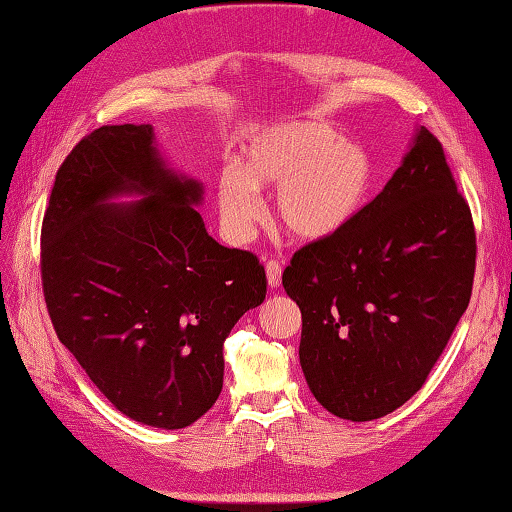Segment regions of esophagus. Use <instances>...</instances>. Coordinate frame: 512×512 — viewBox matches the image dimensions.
<instances>
[{
	"label": "esophagus",
	"mask_w": 512,
	"mask_h": 512,
	"mask_svg": "<svg viewBox=\"0 0 512 512\" xmlns=\"http://www.w3.org/2000/svg\"><path fill=\"white\" fill-rule=\"evenodd\" d=\"M281 263L279 261H267L265 265V274H267V285H270L272 290H276L281 285Z\"/></svg>",
	"instance_id": "obj_1"
}]
</instances>
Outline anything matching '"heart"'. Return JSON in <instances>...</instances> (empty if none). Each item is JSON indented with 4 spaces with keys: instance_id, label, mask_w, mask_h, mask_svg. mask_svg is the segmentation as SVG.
<instances>
[{
    "instance_id": "obj_1",
    "label": "heart",
    "mask_w": 512,
    "mask_h": 512,
    "mask_svg": "<svg viewBox=\"0 0 512 512\" xmlns=\"http://www.w3.org/2000/svg\"><path fill=\"white\" fill-rule=\"evenodd\" d=\"M373 157L319 121L283 123L247 143L240 166H224L215 179L224 231L245 240L261 215L263 188H276V218L290 236L319 242L348 227L373 186Z\"/></svg>"
}]
</instances>
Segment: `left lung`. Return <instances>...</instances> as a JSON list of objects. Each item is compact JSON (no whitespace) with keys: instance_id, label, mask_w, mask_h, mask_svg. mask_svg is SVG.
<instances>
[{"instance_id":"left-lung-1","label":"left lung","mask_w":512,"mask_h":512,"mask_svg":"<svg viewBox=\"0 0 512 512\" xmlns=\"http://www.w3.org/2000/svg\"><path fill=\"white\" fill-rule=\"evenodd\" d=\"M477 242L443 148L418 125L380 195L337 236L292 256L299 362L337 418L391 414L423 387L470 303Z\"/></svg>"}]
</instances>
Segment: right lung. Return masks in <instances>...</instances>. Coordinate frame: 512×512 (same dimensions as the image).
I'll use <instances>...</instances> for the list:
<instances>
[{
  "instance_id": "add662e5",
  "label": "right lung",
  "mask_w": 512,
  "mask_h": 512,
  "mask_svg": "<svg viewBox=\"0 0 512 512\" xmlns=\"http://www.w3.org/2000/svg\"><path fill=\"white\" fill-rule=\"evenodd\" d=\"M202 200V182L168 164L152 125L123 123L80 139L44 213L42 288L56 335L141 425L182 429L213 407L224 339L267 292L254 254L209 236Z\"/></svg>"
}]
</instances>
